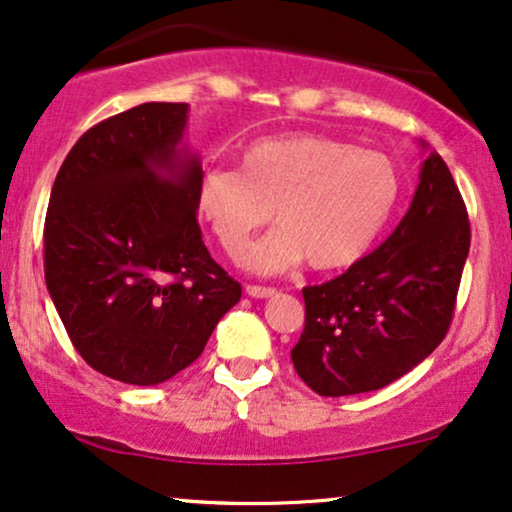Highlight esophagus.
Wrapping results in <instances>:
<instances>
[{
  "label": "esophagus",
  "instance_id": "1",
  "mask_svg": "<svg viewBox=\"0 0 512 512\" xmlns=\"http://www.w3.org/2000/svg\"><path fill=\"white\" fill-rule=\"evenodd\" d=\"M245 293L250 297H255V300H264V297H271L276 293L274 288H267V286H245Z\"/></svg>",
  "mask_w": 512,
  "mask_h": 512
}]
</instances>
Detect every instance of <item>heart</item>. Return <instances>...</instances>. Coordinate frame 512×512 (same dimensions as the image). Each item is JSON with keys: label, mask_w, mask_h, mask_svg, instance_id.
Here are the masks:
<instances>
[{"label": "heart", "mask_w": 512, "mask_h": 512, "mask_svg": "<svg viewBox=\"0 0 512 512\" xmlns=\"http://www.w3.org/2000/svg\"><path fill=\"white\" fill-rule=\"evenodd\" d=\"M397 198L399 174L385 153L321 134L257 141L241 153L238 170L208 167L196 186L200 217L231 257L271 210L278 226L243 255L255 274H281L304 257L321 271L357 262Z\"/></svg>", "instance_id": "obj_1"}]
</instances>
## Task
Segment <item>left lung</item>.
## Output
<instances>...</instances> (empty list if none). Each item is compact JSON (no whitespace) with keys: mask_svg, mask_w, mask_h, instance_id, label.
Here are the masks:
<instances>
[{"mask_svg":"<svg viewBox=\"0 0 512 512\" xmlns=\"http://www.w3.org/2000/svg\"><path fill=\"white\" fill-rule=\"evenodd\" d=\"M468 250L463 198L430 151L392 236L342 276L302 290L304 331L290 352L297 375L321 397H345L416 368L449 331Z\"/></svg>","mask_w":512,"mask_h":512,"instance_id":"left-lung-1","label":"left lung"}]
</instances>
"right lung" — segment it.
Listing matches in <instances>:
<instances>
[{
    "mask_svg": "<svg viewBox=\"0 0 512 512\" xmlns=\"http://www.w3.org/2000/svg\"><path fill=\"white\" fill-rule=\"evenodd\" d=\"M189 103H141L77 139L44 222V278L77 352L127 385L193 364L241 283L198 226Z\"/></svg>",
    "mask_w": 512,
    "mask_h": 512,
    "instance_id": "1",
    "label": "right lung"
}]
</instances>
